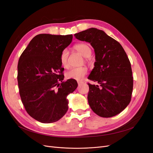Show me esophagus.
Segmentation results:
<instances>
[{"label": "esophagus", "instance_id": "34e87169", "mask_svg": "<svg viewBox=\"0 0 153 153\" xmlns=\"http://www.w3.org/2000/svg\"><path fill=\"white\" fill-rule=\"evenodd\" d=\"M82 82H81V81H78V85H80V84H82Z\"/></svg>", "mask_w": 153, "mask_h": 153}]
</instances>
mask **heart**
I'll return each mask as SVG.
<instances>
[{"mask_svg": "<svg viewBox=\"0 0 153 153\" xmlns=\"http://www.w3.org/2000/svg\"><path fill=\"white\" fill-rule=\"evenodd\" d=\"M74 48L78 51L83 57H89L92 50L89 45L86 43H78L74 46ZM69 55V52L67 48L62 50L60 55V62L62 66L64 68L68 66V59ZM87 73V68L85 66L71 68L66 73V77L68 79H75L77 80H80L85 76Z\"/></svg>", "mask_w": 153, "mask_h": 153, "instance_id": "obj_1", "label": "heart"}]
</instances>
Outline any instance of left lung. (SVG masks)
Instances as JSON below:
<instances>
[{
	"label": "left lung",
	"mask_w": 153,
	"mask_h": 153,
	"mask_svg": "<svg viewBox=\"0 0 153 153\" xmlns=\"http://www.w3.org/2000/svg\"><path fill=\"white\" fill-rule=\"evenodd\" d=\"M94 49L96 62L88 79L87 99L93 112L102 117L115 116L131 101L133 79L131 63L121 45L101 30L91 28L75 34Z\"/></svg>",
	"instance_id": "obj_1"
}]
</instances>
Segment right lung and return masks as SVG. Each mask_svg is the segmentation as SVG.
<instances>
[{"label": "right lung", "mask_w": 153, "mask_h": 153, "mask_svg": "<svg viewBox=\"0 0 153 153\" xmlns=\"http://www.w3.org/2000/svg\"><path fill=\"white\" fill-rule=\"evenodd\" d=\"M73 35L36 36L18 63V85L22 102L32 118L43 123L56 122L68 110V94L78 86L75 80L63 81L60 62L62 50L70 45Z\"/></svg>", "instance_id": "1"}]
</instances>
